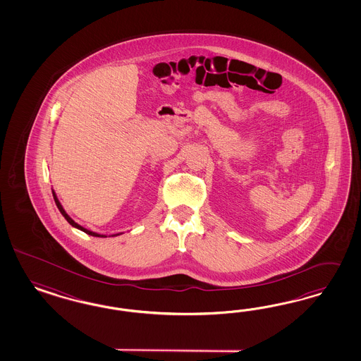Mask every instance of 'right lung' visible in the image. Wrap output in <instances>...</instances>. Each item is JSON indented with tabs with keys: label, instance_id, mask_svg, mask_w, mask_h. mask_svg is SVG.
<instances>
[{
	"label": "right lung",
	"instance_id": "1",
	"mask_svg": "<svg viewBox=\"0 0 361 361\" xmlns=\"http://www.w3.org/2000/svg\"><path fill=\"white\" fill-rule=\"evenodd\" d=\"M53 197H54L55 205H56V208L59 209V212L62 213V216L65 217L66 221L71 225V226H74V228H77V229L82 230V231H85L86 234L88 235H92V237H102V238H106L107 235H104V234H99V233H95V231H91V230L86 229V228H83V226H80L79 224H77L74 219H71L67 213H66L65 209L62 207V204L59 202V200H58V197L55 195L54 190H53ZM115 235H119V234H114L112 237H115Z\"/></svg>",
	"mask_w": 361,
	"mask_h": 361
}]
</instances>
